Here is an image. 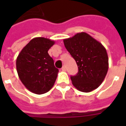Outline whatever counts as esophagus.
Wrapping results in <instances>:
<instances>
[{
    "label": "esophagus",
    "mask_w": 126,
    "mask_h": 126,
    "mask_svg": "<svg viewBox=\"0 0 126 126\" xmlns=\"http://www.w3.org/2000/svg\"><path fill=\"white\" fill-rule=\"evenodd\" d=\"M61 69H62V70H63V71H66V67H65V65H63V67H62V68H61Z\"/></svg>",
    "instance_id": "obj_1"
}]
</instances>
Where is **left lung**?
<instances>
[{
	"mask_svg": "<svg viewBox=\"0 0 126 126\" xmlns=\"http://www.w3.org/2000/svg\"><path fill=\"white\" fill-rule=\"evenodd\" d=\"M63 42L78 67L76 76H71L74 87L84 93L96 89L103 82L109 69L105 48L86 32L64 39Z\"/></svg>",
	"mask_w": 126,
	"mask_h": 126,
	"instance_id": "8db88e82",
	"label": "left lung"
}]
</instances>
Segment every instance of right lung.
<instances>
[{"label":"right lung","instance_id":"obj_1","mask_svg":"<svg viewBox=\"0 0 126 126\" xmlns=\"http://www.w3.org/2000/svg\"><path fill=\"white\" fill-rule=\"evenodd\" d=\"M55 41L43 37L34 38L21 50L16 60L19 79L32 93L42 94L54 86L59 69L48 50Z\"/></svg>","mask_w":126,"mask_h":126}]
</instances>
